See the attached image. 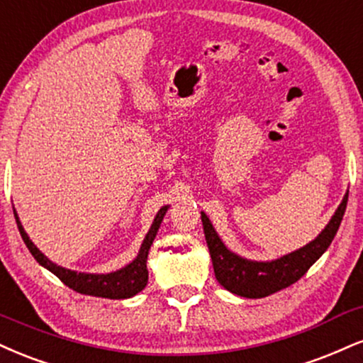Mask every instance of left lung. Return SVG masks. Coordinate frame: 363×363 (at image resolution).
Listing matches in <instances>:
<instances>
[{
	"label": "left lung",
	"instance_id": "8db88e82",
	"mask_svg": "<svg viewBox=\"0 0 363 363\" xmlns=\"http://www.w3.org/2000/svg\"><path fill=\"white\" fill-rule=\"evenodd\" d=\"M347 201L348 193L343 196V201L340 203L335 215L331 216L330 223L313 242H309L299 250H294L281 257V259L270 262L247 260L237 253L230 252L221 242V238L218 237L209 218L201 211V221H203L204 237H206L216 281L226 291L250 299L265 298V296L286 289L291 284L298 282L314 262L326 252V248L331 245L343 220Z\"/></svg>",
	"mask_w": 363,
	"mask_h": 363
}]
</instances>
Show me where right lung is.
<instances>
[{"mask_svg": "<svg viewBox=\"0 0 363 363\" xmlns=\"http://www.w3.org/2000/svg\"><path fill=\"white\" fill-rule=\"evenodd\" d=\"M167 209L169 206H164L160 208L159 213H157V216L154 218V223H152L150 230H148L145 238H143V243L142 247H140V252L138 255L135 257V260L130 262L128 265H125L123 269L116 270V272H110V274L76 272V270L64 269L60 267V265L54 264V262L47 259V257L33 245V242L30 240L27 231L23 230V226H21V221L18 215H16L15 209H13V213H15V220H16V225H18L21 238H23L25 245L28 247L30 253L35 257V260H37L42 267L50 270L54 276L59 277L65 286L71 287L72 291L81 292V294L96 296V298L128 299V298H133L135 294H138L142 289H145L147 281H148V270H147L148 250H150L152 242H154L157 231L160 228V223H162Z\"/></svg>", "mask_w": 363, "mask_h": 363, "instance_id": "add662e5", "label": "right lung"}]
</instances>
